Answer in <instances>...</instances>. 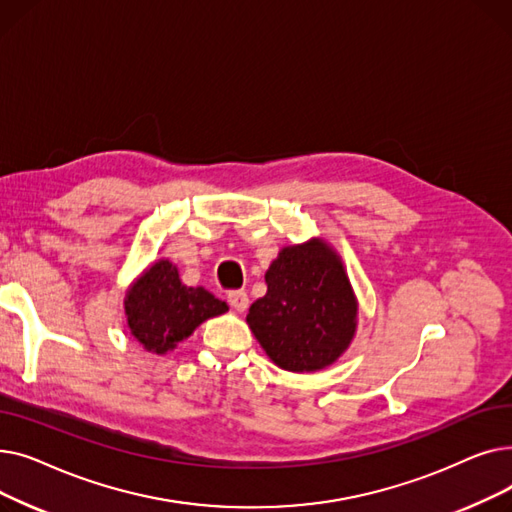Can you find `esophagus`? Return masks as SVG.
Returning <instances> with one entry per match:
<instances>
[{
	"instance_id": "1",
	"label": "esophagus",
	"mask_w": 512,
	"mask_h": 512,
	"mask_svg": "<svg viewBox=\"0 0 512 512\" xmlns=\"http://www.w3.org/2000/svg\"><path fill=\"white\" fill-rule=\"evenodd\" d=\"M228 301L236 311H247L249 294L245 290H232V292H228Z\"/></svg>"
}]
</instances>
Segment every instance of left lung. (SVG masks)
Listing matches in <instances>:
<instances>
[{
	"instance_id": "left-lung-1",
	"label": "left lung",
	"mask_w": 512,
	"mask_h": 512,
	"mask_svg": "<svg viewBox=\"0 0 512 512\" xmlns=\"http://www.w3.org/2000/svg\"><path fill=\"white\" fill-rule=\"evenodd\" d=\"M265 284V297L251 305L247 324L267 357L286 371L332 365L357 328V301L338 255L319 240L286 247Z\"/></svg>"
}]
</instances>
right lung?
I'll use <instances>...</instances> for the list:
<instances>
[{
	"label": "right lung",
	"instance_id": "add662e5",
	"mask_svg": "<svg viewBox=\"0 0 512 512\" xmlns=\"http://www.w3.org/2000/svg\"><path fill=\"white\" fill-rule=\"evenodd\" d=\"M124 309L130 334L149 353L164 355L205 319L226 313L228 305L205 288L184 286L176 267L159 261L128 290Z\"/></svg>",
	"mask_w": 512,
	"mask_h": 512
}]
</instances>
